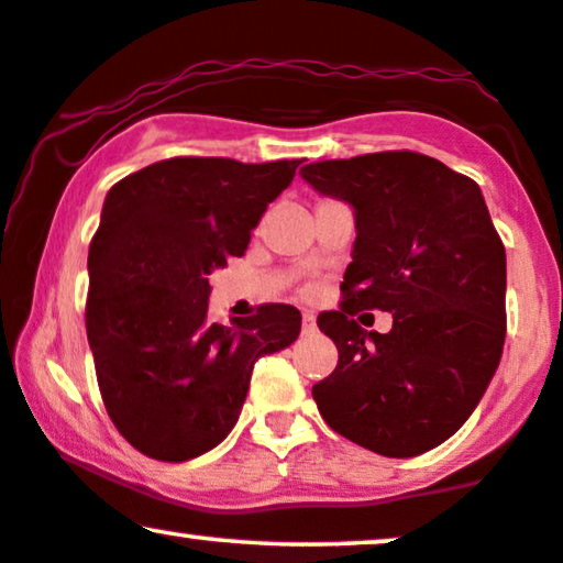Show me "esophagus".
<instances>
[{
    "instance_id": "1",
    "label": "esophagus",
    "mask_w": 563,
    "mask_h": 563,
    "mask_svg": "<svg viewBox=\"0 0 563 563\" xmlns=\"http://www.w3.org/2000/svg\"><path fill=\"white\" fill-rule=\"evenodd\" d=\"M318 330V320H314L312 312L302 314V335H312Z\"/></svg>"
}]
</instances>
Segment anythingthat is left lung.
Wrapping results in <instances>:
<instances>
[{
    "instance_id": "obj_1",
    "label": "left lung",
    "mask_w": 563,
    "mask_h": 563,
    "mask_svg": "<svg viewBox=\"0 0 563 563\" xmlns=\"http://www.w3.org/2000/svg\"><path fill=\"white\" fill-rule=\"evenodd\" d=\"M299 174L356 218L343 305L318 318L338 366L312 387L314 402L349 441L420 456L464 426L503 358L507 261L479 184L412 151ZM358 309L389 311L390 333L366 334Z\"/></svg>"
}]
</instances>
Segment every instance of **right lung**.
Instances as JSON below:
<instances>
[{
  "label": "right lung",
  "mask_w": 563,
  "mask_h": 563,
  "mask_svg": "<svg viewBox=\"0 0 563 563\" xmlns=\"http://www.w3.org/2000/svg\"><path fill=\"white\" fill-rule=\"evenodd\" d=\"M299 164L168 158L107 191L89 245L87 338L107 412L145 456L179 464L225 441L256 358L297 341V307L264 305L228 328L207 318V299L210 274L243 256Z\"/></svg>",
  "instance_id": "right-lung-1"
}]
</instances>
